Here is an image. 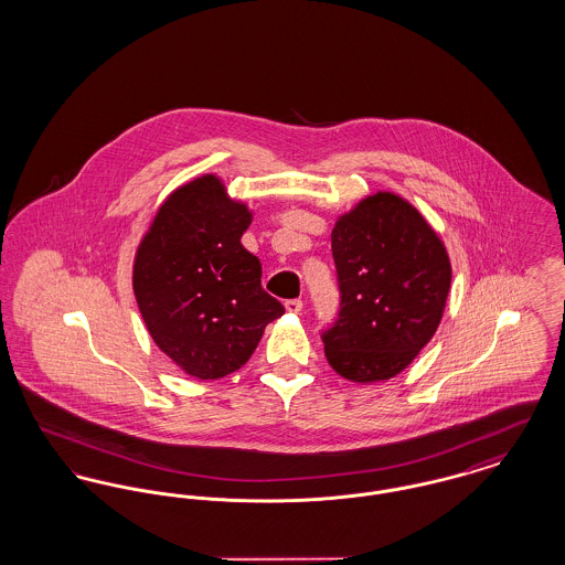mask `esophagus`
Here are the masks:
<instances>
[{"label": "esophagus", "mask_w": 565, "mask_h": 565, "mask_svg": "<svg viewBox=\"0 0 565 565\" xmlns=\"http://www.w3.org/2000/svg\"><path fill=\"white\" fill-rule=\"evenodd\" d=\"M286 311H288V313H300V311H302V300H300V298L286 300Z\"/></svg>", "instance_id": "esophagus-1"}]
</instances>
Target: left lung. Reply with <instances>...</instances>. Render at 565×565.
I'll list each match as a JSON object with an SVG mask.
<instances>
[{"label": "left lung", "instance_id": "obj_1", "mask_svg": "<svg viewBox=\"0 0 565 565\" xmlns=\"http://www.w3.org/2000/svg\"><path fill=\"white\" fill-rule=\"evenodd\" d=\"M339 318L322 332L328 364L355 383L403 373L428 345L451 288V263L426 217L376 192L332 228Z\"/></svg>", "mask_w": 565, "mask_h": 565}]
</instances>
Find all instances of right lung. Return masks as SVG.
<instances>
[{
	"label": "right lung",
	"mask_w": 565,
	"mask_h": 565,
	"mask_svg": "<svg viewBox=\"0 0 565 565\" xmlns=\"http://www.w3.org/2000/svg\"><path fill=\"white\" fill-rule=\"evenodd\" d=\"M249 210L220 178L173 190L137 247L134 292L159 350L196 379L231 375L258 348L284 305L260 286V260L242 245Z\"/></svg>",
	"instance_id": "add662e5"
}]
</instances>
